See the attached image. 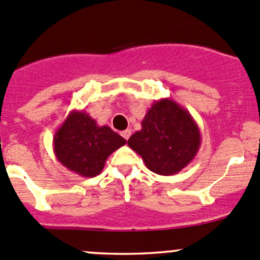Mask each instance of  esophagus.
Returning <instances> with one entry per match:
<instances>
[{
	"instance_id": "34e87169",
	"label": "esophagus",
	"mask_w": 260,
	"mask_h": 260,
	"mask_svg": "<svg viewBox=\"0 0 260 260\" xmlns=\"http://www.w3.org/2000/svg\"><path fill=\"white\" fill-rule=\"evenodd\" d=\"M122 135V137H123L124 139H128L131 137V135H132V132H131V129H125V131H123V132L121 133Z\"/></svg>"
}]
</instances>
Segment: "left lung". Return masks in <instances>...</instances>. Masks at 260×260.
Returning <instances> with one entry per match:
<instances>
[{
  "mask_svg": "<svg viewBox=\"0 0 260 260\" xmlns=\"http://www.w3.org/2000/svg\"><path fill=\"white\" fill-rule=\"evenodd\" d=\"M128 145L158 175L178 174L195 159L200 128L189 111L170 99L155 101L145 113L142 129L128 139Z\"/></svg>",
  "mask_w": 260,
  "mask_h": 260,
  "instance_id": "8db88e82",
  "label": "left lung"
}]
</instances>
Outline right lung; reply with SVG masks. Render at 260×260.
<instances>
[{"label": "right lung", "instance_id": "right-lung-1", "mask_svg": "<svg viewBox=\"0 0 260 260\" xmlns=\"http://www.w3.org/2000/svg\"><path fill=\"white\" fill-rule=\"evenodd\" d=\"M125 142L108 125H99L88 113L78 110L71 111L53 138L56 159L84 178L99 175L108 156Z\"/></svg>", "mask_w": 260, "mask_h": 260}]
</instances>
